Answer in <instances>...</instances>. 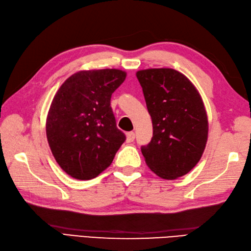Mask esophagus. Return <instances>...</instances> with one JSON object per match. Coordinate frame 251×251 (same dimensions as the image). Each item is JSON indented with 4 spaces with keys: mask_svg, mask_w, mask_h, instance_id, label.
<instances>
[{
    "mask_svg": "<svg viewBox=\"0 0 251 251\" xmlns=\"http://www.w3.org/2000/svg\"><path fill=\"white\" fill-rule=\"evenodd\" d=\"M135 137H136V135H135L134 131L127 132V134H126V141L127 142H132L135 140Z\"/></svg>",
    "mask_w": 251,
    "mask_h": 251,
    "instance_id": "1",
    "label": "esophagus"
}]
</instances>
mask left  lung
I'll use <instances>...</instances> for the list:
<instances>
[{
    "label": "left lung",
    "mask_w": 251,
    "mask_h": 251,
    "mask_svg": "<svg viewBox=\"0 0 251 251\" xmlns=\"http://www.w3.org/2000/svg\"><path fill=\"white\" fill-rule=\"evenodd\" d=\"M152 119L153 137L141 148L154 174L166 180L186 175L204 153L208 117L199 90L184 74L170 68L136 73Z\"/></svg>",
    "instance_id": "left-lung-1"
}]
</instances>
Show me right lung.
Wrapping results in <instances>:
<instances>
[{"instance_id": "add662e5", "label": "right lung", "mask_w": 251, "mask_h": 251, "mask_svg": "<svg viewBox=\"0 0 251 251\" xmlns=\"http://www.w3.org/2000/svg\"><path fill=\"white\" fill-rule=\"evenodd\" d=\"M119 69L83 70L57 90L46 117V136L56 162L77 180L96 178L108 168L125 141L110 106L125 81Z\"/></svg>"}]
</instances>
